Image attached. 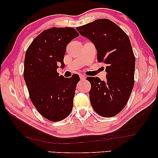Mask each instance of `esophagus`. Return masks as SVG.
Masks as SVG:
<instances>
[{"instance_id": "1", "label": "esophagus", "mask_w": 158, "mask_h": 158, "mask_svg": "<svg viewBox=\"0 0 158 158\" xmlns=\"http://www.w3.org/2000/svg\"><path fill=\"white\" fill-rule=\"evenodd\" d=\"M80 78H81V80H85V76H84L83 75H80Z\"/></svg>"}]
</instances>
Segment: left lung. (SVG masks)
Listing matches in <instances>:
<instances>
[{"instance_id":"left-lung-1","label":"left lung","mask_w":158,"mask_h":158,"mask_svg":"<svg viewBox=\"0 0 158 158\" xmlns=\"http://www.w3.org/2000/svg\"><path fill=\"white\" fill-rule=\"evenodd\" d=\"M82 36L94 43L97 59L106 65V80L87 77L91 88L89 98L93 109L103 117L122 111L135 84V57L127 34L109 19H100L77 27Z\"/></svg>"}]
</instances>
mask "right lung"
I'll list each match as a JSON object with an SVG mask.
<instances>
[{
	"label": "right lung",
	"instance_id": "add662e5",
	"mask_svg": "<svg viewBox=\"0 0 158 158\" xmlns=\"http://www.w3.org/2000/svg\"><path fill=\"white\" fill-rule=\"evenodd\" d=\"M78 36L73 28H50L39 34L26 52L23 77L30 99L41 115L51 122L64 119L73 109L80 77L60 76L57 69L60 64L64 67L67 45Z\"/></svg>",
	"mask_w": 158,
	"mask_h": 158
}]
</instances>
